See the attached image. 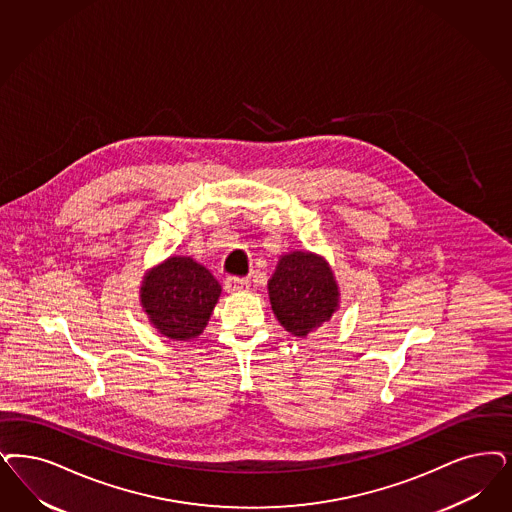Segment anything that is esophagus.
Returning a JSON list of instances; mask_svg holds the SVG:
<instances>
[{
    "mask_svg": "<svg viewBox=\"0 0 512 512\" xmlns=\"http://www.w3.org/2000/svg\"><path fill=\"white\" fill-rule=\"evenodd\" d=\"M225 289L229 293H242V291L249 289V280L247 278H238V276H229L225 280Z\"/></svg>",
    "mask_w": 512,
    "mask_h": 512,
    "instance_id": "obj_1",
    "label": "esophagus"
}]
</instances>
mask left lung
<instances>
[{"instance_id": "obj_1", "label": "left lung", "mask_w": 512, "mask_h": 512, "mask_svg": "<svg viewBox=\"0 0 512 512\" xmlns=\"http://www.w3.org/2000/svg\"><path fill=\"white\" fill-rule=\"evenodd\" d=\"M272 310L291 335H310L338 306V287L329 265L312 253L283 255L268 282Z\"/></svg>"}]
</instances>
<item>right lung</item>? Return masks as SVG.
I'll use <instances>...</instances> for the list:
<instances>
[{"label": "right lung", "mask_w": 512, "mask_h": 512, "mask_svg": "<svg viewBox=\"0 0 512 512\" xmlns=\"http://www.w3.org/2000/svg\"><path fill=\"white\" fill-rule=\"evenodd\" d=\"M221 285L189 257H170L153 268L141 285V304L160 333L189 340L208 325Z\"/></svg>", "instance_id": "add662e5"}]
</instances>
